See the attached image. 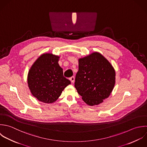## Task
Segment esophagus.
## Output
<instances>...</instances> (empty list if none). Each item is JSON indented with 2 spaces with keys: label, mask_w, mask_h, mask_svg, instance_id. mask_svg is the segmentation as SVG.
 Masks as SVG:
<instances>
[{
  "label": "esophagus",
  "mask_w": 147,
  "mask_h": 147,
  "mask_svg": "<svg viewBox=\"0 0 147 147\" xmlns=\"http://www.w3.org/2000/svg\"><path fill=\"white\" fill-rule=\"evenodd\" d=\"M70 81H71V83H74V80H75V78H74V77H70Z\"/></svg>",
  "instance_id": "esophagus-1"
}]
</instances>
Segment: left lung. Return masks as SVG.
<instances>
[{
  "label": "left lung",
  "mask_w": 147,
  "mask_h": 147,
  "mask_svg": "<svg viewBox=\"0 0 147 147\" xmlns=\"http://www.w3.org/2000/svg\"><path fill=\"white\" fill-rule=\"evenodd\" d=\"M79 69L75 88L89 106L98 105L112 93L116 83V72L101 53L94 52L78 59Z\"/></svg>",
  "instance_id": "obj_1"
}]
</instances>
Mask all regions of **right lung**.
Wrapping results in <instances>:
<instances>
[{
  "label": "right lung",
  "mask_w": 147,
  "mask_h": 147,
  "mask_svg": "<svg viewBox=\"0 0 147 147\" xmlns=\"http://www.w3.org/2000/svg\"><path fill=\"white\" fill-rule=\"evenodd\" d=\"M60 57L52 53L40 55L30 67L27 84L32 95L38 101L51 104L56 101L70 81L65 78L58 64Z\"/></svg>",
  "instance_id": "add662e5"
}]
</instances>
